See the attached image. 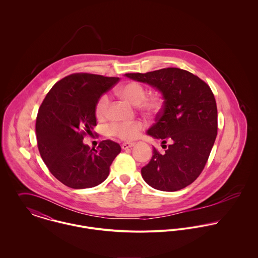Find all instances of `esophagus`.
<instances>
[{
	"label": "esophagus",
	"instance_id": "obj_1",
	"mask_svg": "<svg viewBox=\"0 0 258 258\" xmlns=\"http://www.w3.org/2000/svg\"><path fill=\"white\" fill-rule=\"evenodd\" d=\"M134 145H135V143L126 142V143H123V144H122V149H123V150H127V149H129V148L133 147Z\"/></svg>",
	"mask_w": 258,
	"mask_h": 258
}]
</instances>
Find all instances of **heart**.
Wrapping results in <instances>:
<instances>
[{
	"mask_svg": "<svg viewBox=\"0 0 258 258\" xmlns=\"http://www.w3.org/2000/svg\"><path fill=\"white\" fill-rule=\"evenodd\" d=\"M117 94L127 101L136 104L137 107L149 115L158 114L164 106V98L161 94H151L146 96V88L139 82L131 81L117 88ZM109 97L102 95L95 106L96 115L98 117L106 116L109 108ZM145 124L142 121L132 122H114L109 126V132L125 141L136 139L140 132L144 129Z\"/></svg>",
	"mask_w": 258,
	"mask_h": 258,
	"instance_id": "heart-1",
	"label": "heart"
}]
</instances>
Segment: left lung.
<instances>
[{
	"instance_id": "left-lung-1",
	"label": "left lung",
	"mask_w": 258,
	"mask_h": 258,
	"mask_svg": "<svg viewBox=\"0 0 258 258\" xmlns=\"http://www.w3.org/2000/svg\"><path fill=\"white\" fill-rule=\"evenodd\" d=\"M127 77L156 87L164 106L148 135L162 140L165 152L153 149L141 174L156 189L175 191L191 184L203 172L218 134V109L210 86L195 74L168 68Z\"/></svg>"
}]
</instances>
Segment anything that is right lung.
Listing matches in <instances>:
<instances>
[{
    "instance_id": "right-lung-1",
    "label": "right lung",
    "mask_w": 258,
    "mask_h": 258,
    "mask_svg": "<svg viewBox=\"0 0 258 258\" xmlns=\"http://www.w3.org/2000/svg\"><path fill=\"white\" fill-rule=\"evenodd\" d=\"M119 77L74 74L56 82L37 112L36 133L41 159L49 172L72 188L93 187L109 175L121 152L118 143L101 141L96 149L82 140L96 126L95 106Z\"/></svg>"
}]
</instances>
